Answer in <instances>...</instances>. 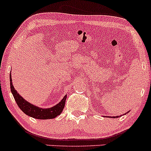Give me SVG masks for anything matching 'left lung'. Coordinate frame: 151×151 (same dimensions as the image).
Here are the masks:
<instances>
[{"label":"left lung","instance_id":"obj_1","mask_svg":"<svg viewBox=\"0 0 151 151\" xmlns=\"http://www.w3.org/2000/svg\"><path fill=\"white\" fill-rule=\"evenodd\" d=\"M125 114H126V113H125ZM113 117V118H114V117H115V118H116V117H119V116H116V117Z\"/></svg>","mask_w":151,"mask_h":151}]
</instances>
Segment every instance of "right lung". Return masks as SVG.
<instances>
[{
    "label": "right lung",
    "instance_id": "obj_1",
    "mask_svg": "<svg viewBox=\"0 0 151 151\" xmlns=\"http://www.w3.org/2000/svg\"><path fill=\"white\" fill-rule=\"evenodd\" d=\"M10 84H11V91L14 95L15 101L16 102L19 108L26 115L34 117V118L39 119V120H47V119L54 118L62 113L64 105H65L67 94L64 96V98L57 105L50 107V108L43 109L29 103L18 93L17 91L15 89L14 85H13L12 82H11V74H10Z\"/></svg>",
    "mask_w": 151,
    "mask_h": 151
}]
</instances>
